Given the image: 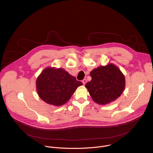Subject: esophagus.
Wrapping results in <instances>:
<instances>
[{"label": "esophagus", "mask_w": 153, "mask_h": 153, "mask_svg": "<svg viewBox=\"0 0 153 153\" xmlns=\"http://www.w3.org/2000/svg\"><path fill=\"white\" fill-rule=\"evenodd\" d=\"M87 82V80L86 79H84L83 80H82V83L83 85H85V83Z\"/></svg>", "instance_id": "34e87169"}]
</instances>
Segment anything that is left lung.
I'll return each instance as SVG.
<instances>
[{
	"mask_svg": "<svg viewBox=\"0 0 153 153\" xmlns=\"http://www.w3.org/2000/svg\"><path fill=\"white\" fill-rule=\"evenodd\" d=\"M92 79L85 87L93 100L99 105L114 101L122 94L125 86V76L112 63L100 66L90 73Z\"/></svg>",
	"mask_w": 153,
	"mask_h": 153,
	"instance_id": "left-lung-1",
	"label": "left lung"
}]
</instances>
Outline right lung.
Segmentation results:
<instances>
[{
    "label": "right lung",
    "instance_id": "1",
    "mask_svg": "<svg viewBox=\"0 0 153 153\" xmlns=\"http://www.w3.org/2000/svg\"><path fill=\"white\" fill-rule=\"evenodd\" d=\"M82 85L81 82L63 68H46L36 80L39 96L42 100L54 106L65 104Z\"/></svg>",
    "mask_w": 153,
    "mask_h": 153
}]
</instances>
